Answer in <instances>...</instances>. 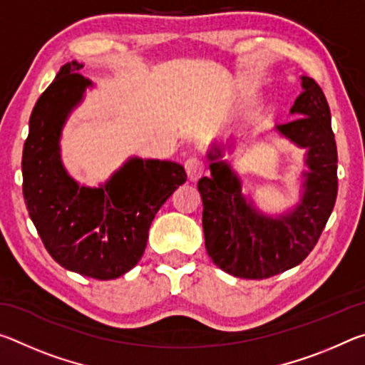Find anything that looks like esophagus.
<instances>
[{
  "label": "esophagus",
  "mask_w": 365,
  "mask_h": 365,
  "mask_svg": "<svg viewBox=\"0 0 365 365\" xmlns=\"http://www.w3.org/2000/svg\"><path fill=\"white\" fill-rule=\"evenodd\" d=\"M185 170H187V175L191 182H196L197 178L202 175V170H205V164L202 160H200L197 158H190L185 163Z\"/></svg>",
  "instance_id": "obj_1"
}]
</instances>
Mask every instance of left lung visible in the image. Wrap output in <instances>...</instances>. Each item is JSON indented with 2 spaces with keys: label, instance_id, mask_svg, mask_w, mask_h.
<instances>
[{
  "label": "left lung",
  "instance_id": "1",
  "mask_svg": "<svg viewBox=\"0 0 365 365\" xmlns=\"http://www.w3.org/2000/svg\"><path fill=\"white\" fill-rule=\"evenodd\" d=\"M292 122L277 130L307 148L306 193L292 214L269 219L246 202L240 180L214 148L211 177L197 182L202 200V230L212 262L240 279H269L301 264L317 245L338 193V153L330 125V108L320 85L302 77Z\"/></svg>",
  "mask_w": 365,
  "mask_h": 365
}]
</instances>
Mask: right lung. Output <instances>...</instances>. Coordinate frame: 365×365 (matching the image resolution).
I'll use <instances>...</instances> for the list:
<instances>
[{
    "label": "right lung",
    "mask_w": 365,
    "mask_h": 365,
    "mask_svg": "<svg viewBox=\"0 0 365 365\" xmlns=\"http://www.w3.org/2000/svg\"><path fill=\"white\" fill-rule=\"evenodd\" d=\"M67 63L36 101L22 153V191L30 219L51 257L64 269L96 280L133 269L146 248L148 230L174 191L187 182L182 165L132 159L101 188L72 180L59 159L67 113L91 85Z\"/></svg>",
    "instance_id": "right-lung-1"
}]
</instances>
